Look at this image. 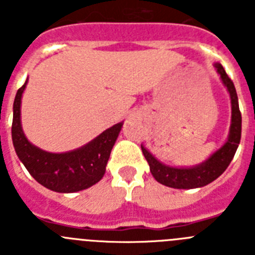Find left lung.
Wrapping results in <instances>:
<instances>
[{
    "label": "left lung",
    "mask_w": 255,
    "mask_h": 255,
    "mask_svg": "<svg viewBox=\"0 0 255 255\" xmlns=\"http://www.w3.org/2000/svg\"><path fill=\"white\" fill-rule=\"evenodd\" d=\"M215 67L231 100V125L226 143L215 153H212L206 161L191 167H172L162 163L141 144V150L149 164L150 172L162 185L173 189H195L208 185L225 172L235 155L242 138V114L239 110L238 94L235 85L227 76L222 65L216 62Z\"/></svg>",
    "instance_id": "8db88e82"
}]
</instances>
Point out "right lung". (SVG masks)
Here are the masks:
<instances>
[{
    "label": "right lung",
    "mask_w": 255,
    "mask_h": 255,
    "mask_svg": "<svg viewBox=\"0 0 255 255\" xmlns=\"http://www.w3.org/2000/svg\"><path fill=\"white\" fill-rule=\"evenodd\" d=\"M25 84L17 91L13 101L12 143L15 152L31 176L40 185L57 193H76L91 188L106 172L108 158L120 134L123 123L111 126L80 148L64 153L46 152L31 144L22 131L21 98Z\"/></svg>",
    "instance_id": "add662e5"
}]
</instances>
